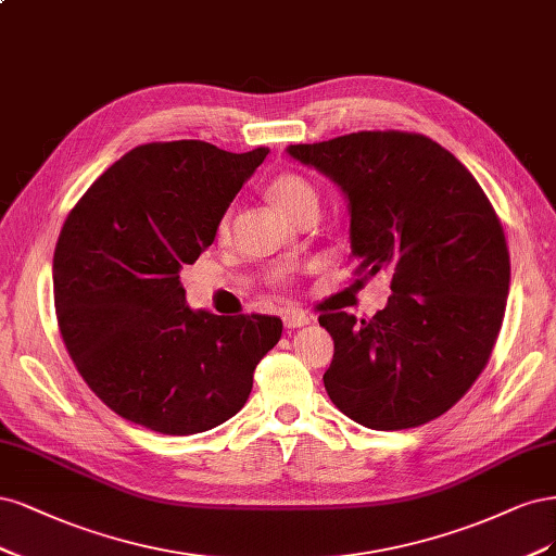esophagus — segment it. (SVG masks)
Listing matches in <instances>:
<instances>
[{
  "mask_svg": "<svg viewBox=\"0 0 556 556\" xmlns=\"http://www.w3.org/2000/svg\"><path fill=\"white\" fill-rule=\"evenodd\" d=\"M312 324V318L304 314V312H298V309H289L283 314V326L286 328H291V330H295V328H304V326H309Z\"/></svg>",
  "mask_w": 556,
  "mask_h": 556,
  "instance_id": "1",
  "label": "esophagus"
}]
</instances>
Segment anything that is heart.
<instances>
[{"label": "heart", "mask_w": 556, "mask_h": 556, "mask_svg": "<svg viewBox=\"0 0 556 556\" xmlns=\"http://www.w3.org/2000/svg\"><path fill=\"white\" fill-rule=\"evenodd\" d=\"M267 193H270V199L275 201V205L283 214H289L291 219H295L298 214H302L304 210L318 207L316 187L300 173H279V175H275L270 185H267ZM228 230H230V212L224 214L219 226H217V232L222 238L228 236Z\"/></svg>", "instance_id": "1"}]
</instances>
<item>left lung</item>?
Masks as SVG:
<instances>
[{"label":"left lung","instance_id":"obj_1","mask_svg":"<svg viewBox=\"0 0 556 556\" xmlns=\"http://www.w3.org/2000/svg\"><path fill=\"white\" fill-rule=\"evenodd\" d=\"M342 189L357 273H392L369 320L320 314L334 339L324 383L332 404L369 429L443 416L485 369L504 324L510 256L485 191L439 142L357 131L286 148Z\"/></svg>","mask_w":556,"mask_h":556}]
</instances>
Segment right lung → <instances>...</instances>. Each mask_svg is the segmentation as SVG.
Segmentation results:
<instances>
[{
	"label": "right lung",
	"instance_id": "obj_1",
	"mask_svg": "<svg viewBox=\"0 0 556 556\" xmlns=\"http://www.w3.org/2000/svg\"><path fill=\"white\" fill-rule=\"evenodd\" d=\"M267 152L150 142L68 212L52 258L60 332L85 383L124 420L170 437L207 432L244 406L279 342L277 316L193 312L180 283Z\"/></svg>",
	"mask_w": 556,
	"mask_h": 556
}]
</instances>
